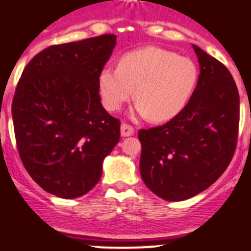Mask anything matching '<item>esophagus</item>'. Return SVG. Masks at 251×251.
Returning <instances> with one entry per match:
<instances>
[{"instance_id": "34e87169", "label": "esophagus", "mask_w": 251, "mask_h": 251, "mask_svg": "<svg viewBox=\"0 0 251 251\" xmlns=\"http://www.w3.org/2000/svg\"><path fill=\"white\" fill-rule=\"evenodd\" d=\"M134 134V129L127 124H122L121 125V135L122 137H130Z\"/></svg>"}]
</instances>
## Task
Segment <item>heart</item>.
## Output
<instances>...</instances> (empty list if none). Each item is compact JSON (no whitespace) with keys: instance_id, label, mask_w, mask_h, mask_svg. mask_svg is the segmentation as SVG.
<instances>
[{"instance_id":"b5f03b06","label":"heart","mask_w":251,"mask_h":251,"mask_svg":"<svg viewBox=\"0 0 251 251\" xmlns=\"http://www.w3.org/2000/svg\"><path fill=\"white\" fill-rule=\"evenodd\" d=\"M198 82L191 60L156 47L138 49L121 57L118 68L102 69L99 90L106 109H120L134 95L137 114L168 121L186 106Z\"/></svg>"}]
</instances>
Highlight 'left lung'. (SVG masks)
I'll list each match as a JSON object with an SVG mask.
<instances>
[{"label": "left lung", "instance_id": "8db88e82", "mask_svg": "<svg viewBox=\"0 0 251 251\" xmlns=\"http://www.w3.org/2000/svg\"><path fill=\"white\" fill-rule=\"evenodd\" d=\"M199 78L186 106L163 126L139 130V169L157 197L179 202L202 193L224 173L233 157L240 96L229 70L193 45Z\"/></svg>", "mask_w": 251, "mask_h": 251}]
</instances>
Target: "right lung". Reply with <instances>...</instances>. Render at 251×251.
Segmentation results:
<instances>
[{
	"instance_id": "1",
	"label": "right lung",
	"mask_w": 251,
	"mask_h": 251,
	"mask_svg": "<svg viewBox=\"0 0 251 251\" xmlns=\"http://www.w3.org/2000/svg\"><path fill=\"white\" fill-rule=\"evenodd\" d=\"M116 43V35H101L52 45L18 82L11 114L19 156L33 181L60 198L88 193L120 141V121L99 95V75Z\"/></svg>"
}]
</instances>
